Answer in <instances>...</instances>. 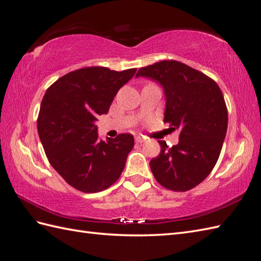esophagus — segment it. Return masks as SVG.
<instances>
[{"label": "esophagus", "instance_id": "obj_1", "mask_svg": "<svg viewBox=\"0 0 261 261\" xmlns=\"http://www.w3.org/2000/svg\"><path fill=\"white\" fill-rule=\"evenodd\" d=\"M135 142H136V143H143V142H145V138H144V137L141 136V135L135 136Z\"/></svg>", "mask_w": 261, "mask_h": 261}]
</instances>
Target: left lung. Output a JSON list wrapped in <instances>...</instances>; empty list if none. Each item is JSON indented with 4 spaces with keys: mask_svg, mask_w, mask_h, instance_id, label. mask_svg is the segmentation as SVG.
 <instances>
[{
    "mask_svg": "<svg viewBox=\"0 0 261 261\" xmlns=\"http://www.w3.org/2000/svg\"><path fill=\"white\" fill-rule=\"evenodd\" d=\"M160 84L165 96L164 121L179 130L176 145L159 141L161 153L149 162L154 177L172 191L200 184L216 165L228 128V112L216 82L182 62L164 60L141 68L136 78Z\"/></svg>",
    "mask_w": 261,
    "mask_h": 261,
    "instance_id": "left-lung-1",
    "label": "left lung"
}]
</instances>
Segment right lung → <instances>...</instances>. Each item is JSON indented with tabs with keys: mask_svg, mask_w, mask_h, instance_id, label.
Listing matches in <instances>:
<instances>
[{
	"mask_svg": "<svg viewBox=\"0 0 261 261\" xmlns=\"http://www.w3.org/2000/svg\"><path fill=\"white\" fill-rule=\"evenodd\" d=\"M136 69L89 67L62 76L47 89L38 133L51 166L72 188L100 192L117 181L134 147L132 134L99 140L96 121Z\"/></svg>",
	"mask_w": 261,
	"mask_h": 261,
	"instance_id": "obj_1",
	"label": "right lung"
}]
</instances>
